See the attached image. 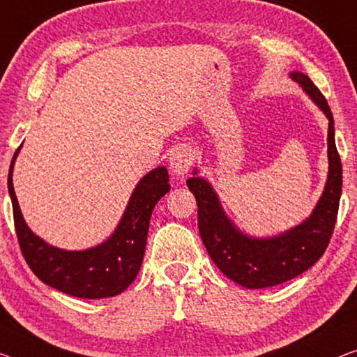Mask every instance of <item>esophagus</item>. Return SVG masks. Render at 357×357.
<instances>
[{"mask_svg":"<svg viewBox=\"0 0 357 357\" xmlns=\"http://www.w3.org/2000/svg\"><path fill=\"white\" fill-rule=\"evenodd\" d=\"M194 163V153L190 152V149H178L176 152L172 153L169 157V168L176 176H184L189 173L190 167Z\"/></svg>","mask_w":357,"mask_h":357,"instance_id":"34e87169","label":"esophagus"}]
</instances>
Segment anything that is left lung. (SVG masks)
I'll return each instance as SVG.
<instances>
[{"label": "left lung", "instance_id": "8db88e82", "mask_svg": "<svg viewBox=\"0 0 357 357\" xmlns=\"http://www.w3.org/2000/svg\"><path fill=\"white\" fill-rule=\"evenodd\" d=\"M291 78L301 84L328 119L327 184L312 215L303 225L279 237H247L227 220L205 179H188V188L199 206V232L206 252L222 274L245 289H268L310 269L326 252L337 222L342 195V160L335 146L332 112L310 77L295 72Z\"/></svg>", "mask_w": 357, "mask_h": 357}]
</instances>
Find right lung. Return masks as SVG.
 Returning a JSON list of instances; mask_svg holds the SVG:
<instances>
[{
    "label": "right lung",
    "instance_id": "add662e5",
    "mask_svg": "<svg viewBox=\"0 0 357 357\" xmlns=\"http://www.w3.org/2000/svg\"><path fill=\"white\" fill-rule=\"evenodd\" d=\"M19 149L10 162L8 188L15 234L29 268L46 285L77 298L99 300L126 290L141 269L153 206L169 190L167 168L152 169L139 181L119 227L107 242L84 252H66L47 245L25 225L13 185Z\"/></svg>",
    "mask_w": 357,
    "mask_h": 357
}]
</instances>
